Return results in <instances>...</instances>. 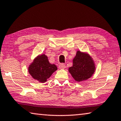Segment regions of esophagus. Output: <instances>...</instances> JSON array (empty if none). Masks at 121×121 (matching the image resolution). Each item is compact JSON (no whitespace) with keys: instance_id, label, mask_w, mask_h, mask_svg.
<instances>
[{"instance_id":"obj_1","label":"esophagus","mask_w":121,"mask_h":121,"mask_svg":"<svg viewBox=\"0 0 121 121\" xmlns=\"http://www.w3.org/2000/svg\"><path fill=\"white\" fill-rule=\"evenodd\" d=\"M58 67L60 69H64L66 67V66L64 64H60L59 65Z\"/></svg>"}]
</instances>
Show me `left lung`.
<instances>
[{"label":"left lung","mask_w":121,"mask_h":121,"mask_svg":"<svg viewBox=\"0 0 121 121\" xmlns=\"http://www.w3.org/2000/svg\"><path fill=\"white\" fill-rule=\"evenodd\" d=\"M73 61V66L68 70L75 81H85L94 74L95 70L94 61L88 54L77 51Z\"/></svg>","instance_id":"left-lung-1"}]
</instances>
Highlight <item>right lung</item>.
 Returning a JSON list of instances; mask_svg holds the SVG:
<instances>
[{"label": "right lung", "mask_w": 121, "mask_h": 121, "mask_svg": "<svg viewBox=\"0 0 121 121\" xmlns=\"http://www.w3.org/2000/svg\"><path fill=\"white\" fill-rule=\"evenodd\" d=\"M57 69L54 64H51L45 55L38 56L28 68L29 74L34 79L44 83Z\"/></svg>", "instance_id": "obj_1"}]
</instances>
